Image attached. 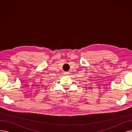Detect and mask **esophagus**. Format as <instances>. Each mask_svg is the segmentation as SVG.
I'll return each instance as SVG.
<instances>
[{"instance_id":"obj_1","label":"esophagus","mask_w":132,"mask_h":132,"mask_svg":"<svg viewBox=\"0 0 132 132\" xmlns=\"http://www.w3.org/2000/svg\"><path fill=\"white\" fill-rule=\"evenodd\" d=\"M65 75H68V72H65Z\"/></svg>"}]
</instances>
